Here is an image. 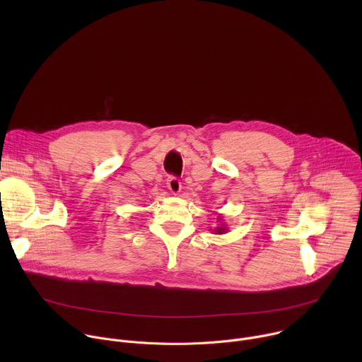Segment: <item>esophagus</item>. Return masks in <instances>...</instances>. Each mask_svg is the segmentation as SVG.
Segmentation results:
<instances>
[{"mask_svg":"<svg viewBox=\"0 0 362 362\" xmlns=\"http://www.w3.org/2000/svg\"><path fill=\"white\" fill-rule=\"evenodd\" d=\"M168 187H169V190H170L173 194H179V192L182 190V182H180L177 177L170 176V177L168 179Z\"/></svg>","mask_w":362,"mask_h":362,"instance_id":"1","label":"esophagus"}]
</instances>
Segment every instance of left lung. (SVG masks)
Listing matches in <instances>:
<instances>
[{"label":"left lung","instance_id":"8db88e82","mask_svg":"<svg viewBox=\"0 0 362 362\" xmlns=\"http://www.w3.org/2000/svg\"><path fill=\"white\" fill-rule=\"evenodd\" d=\"M218 226L214 229V233L215 235H222V233H226L228 232V225L225 223L223 221V216L222 215H218Z\"/></svg>","mask_w":362,"mask_h":362}]
</instances>
